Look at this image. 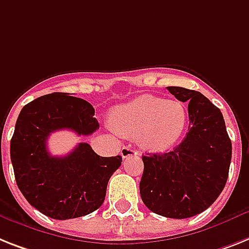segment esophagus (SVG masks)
I'll list each match as a JSON object with an SVG mask.
<instances>
[{"label":"esophagus","instance_id":"34e87169","mask_svg":"<svg viewBox=\"0 0 249 249\" xmlns=\"http://www.w3.org/2000/svg\"><path fill=\"white\" fill-rule=\"evenodd\" d=\"M133 155H137V151L133 150L131 146H123L122 150H121V157L123 159H126L128 157H133Z\"/></svg>","mask_w":249,"mask_h":249}]
</instances>
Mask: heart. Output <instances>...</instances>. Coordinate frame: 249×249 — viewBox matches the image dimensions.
Here are the masks:
<instances>
[{
  "label": "heart",
  "instance_id": "1",
  "mask_svg": "<svg viewBox=\"0 0 249 249\" xmlns=\"http://www.w3.org/2000/svg\"><path fill=\"white\" fill-rule=\"evenodd\" d=\"M110 122L122 136L139 137L143 149L163 151L180 137L186 127L187 112L179 102L140 95L114 108Z\"/></svg>",
  "mask_w": 249,
  "mask_h": 249
}]
</instances>
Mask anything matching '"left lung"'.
<instances>
[{
    "label": "left lung",
    "instance_id": "left-lung-1",
    "mask_svg": "<svg viewBox=\"0 0 249 249\" xmlns=\"http://www.w3.org/2000/svg\"><path fill=\"white\" fill-rule=\"evenodd\" d=\"M166 89L179 102L188 103L190 127L172 151L143 155L140 194L153 213L186 219L210 207L224 190L231 141L220 109L206 96L179 86Z\"/></svg>",
    "mask_w": 249,
    "mask_h": 249
}]
</instances>
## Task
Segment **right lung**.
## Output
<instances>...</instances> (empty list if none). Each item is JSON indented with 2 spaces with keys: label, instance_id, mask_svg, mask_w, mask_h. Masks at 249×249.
Masks as SVG:
<instances>
[{
  "label": "right lung",
  "instance_id": "add662e5",
  "mask_svg": "<svg viewBox=\"0 0 249 249\" xmlns=\"http://www.w3.org/2000/svg\"><path fill=\"white\" fill-rule=\"evenodd\" d=\"M94 108L67 92H53L28 103L18 117L10 143L18 190L46 216L66 220L85 216L104 202L108 180L121 166L120 155L99 157L81 142L65 157L47 149L51 133L71 129L88 136L99 128Z\"/></svg>",
  "mask_w": 249,
  "mask_h": 249
}]
</instances>
